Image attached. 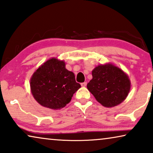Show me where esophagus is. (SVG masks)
<instances>
[{
    "label": "esophagus",
    "instance_id": "1",
    "mask_svg": "<svg viewBox=\"0 0 153 153\" xmlns=\"http://www.w3.org/2000/svg\"><path fill=\"white\" fill-rule=\"evenodd\" d=\"M81 85V86H83V87H85V86H86V85H87V82H83V83H82Z\"/></svg>",
    "mask_w": 153,
    "mask_h": 153
}]
</instances>
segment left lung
I'll list each match as a JSON object with an SVG mask.
<instances>
[{"label": "left lung", "mask_w": 153, "mask_h": 153, "mask_svg": "<svg viewBox=\"0 0 153 153\" xmlns=\"http://www.w3.org/2000/svg\"><path fill=\"white\" fill-rule=\"evenodd\" d=\"M92 74L87 88L104 107H114L125 100L130 90V81L122 70L108 63L97 66Z\"/></svg>", "instance_id": "1"}]
</instances>
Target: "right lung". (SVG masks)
Listing matches in <instances>:
<instances>
[{
	"instance_id": "obj_1",
	"label": "right lung",
	"mask_w": 153,
	"mask_h": 153,
	"mask_svg": "<svg viewBox=\"0 0 153 153\" xmlns=\"http://www.w3.org/2000/svg\"><path fill=\"white\" fill-rule=\"evenodd\" d=\"M31 92L43 107L53 110L64 108L81 88L74 74L65 68L63 61L52 58L36 70L30 79Z\"/></svg>"
}]
</instances>
